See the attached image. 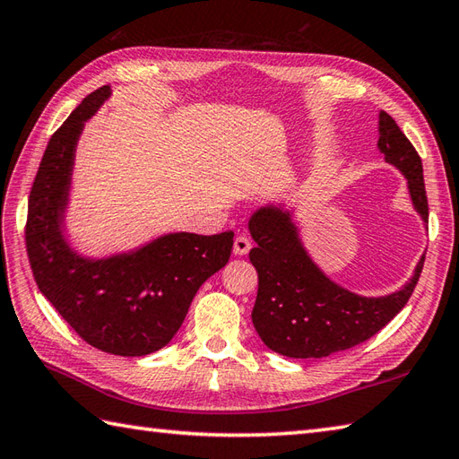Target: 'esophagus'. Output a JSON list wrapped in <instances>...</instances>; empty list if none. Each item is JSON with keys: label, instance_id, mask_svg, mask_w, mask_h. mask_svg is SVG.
<instances>
[{"label": "esophagus", "instance_id": "1", "mask_svg": "<svg viewBox=\"0 0 459 459\" xmlns=\"http://www.w3.org/2000/svg\"><path fill=\"white\" fill-rule=\"evenodd\" d=\"M250 248H252V242H250V238H247L245 235H240V237L235 238V255H237V256L248 255Z\"/></svg>", "mask_w": 459, "mask_h": 459}]
</instances>
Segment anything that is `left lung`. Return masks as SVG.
Here are the masks:
<instances>
[{"label":"left lung","mask_w":459,"mask_h":459,"mask_svg":"<svg viewBox=\"0 0 459 459\" xmlns=\"http://www.w3.org/2000/svg\"><path fill=\"white\" fill-rule=\"evenodd\" d=\"M378 150L408 181L414 209L428 222L422 160L398 124L380 110ZM250 237L256 247L250 262L258 272V296L252 324L264 345L291 359H321L355 347L378 333L406 301L422 274L424 258L412 278L388 296L367 298L327 278L304 247L291 211L266 204L252 212Z\"/></svg>","instance_id":"obj_1"}]
</instances>
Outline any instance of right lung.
I'll list each match as a JSON object with an SVG mask.
<instances>
[{
  "label": "right lung",
  "instance_id": "add662e5",
  "mask_svg": "<svg viewBox=\"0 0 459 459\" xmlns=\"http://www.w3.org/2000/svg\"><path fill=\"white\" fill-rule=\"evenodd\" d=\"M110 94L102 86L86 96L48 140L29 195L25 245L41 294L86 343L142 357L178 333L203 281L229 262L235 232H169L106 258L82 256L68 245L65 212L76 143Z\"/></svg>",
  "mask_w": 459,
  "mask_h": 459
}]
</instances>
